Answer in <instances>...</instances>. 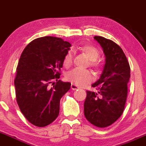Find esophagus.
<instances>
[{
    "label": "esophagus",
    "instance_id": "obj_1",
    "mask_svg": "<svg viewBox=\"0 0 146 146\" xmlns=\"http://www.w3.org/2000/svg\"><path fill=\"white\" fill-rule=\"evenodd\" d=\"M71 88L72 90H76V89H78V88H79V87L78 86H76L75 84H71Z\"/></svg>",
    "mask_w": 146,
    "mask_h": 146
}]
</instances>
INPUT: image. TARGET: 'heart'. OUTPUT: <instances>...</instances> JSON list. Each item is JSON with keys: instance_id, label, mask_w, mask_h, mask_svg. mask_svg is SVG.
<instances>
[{"instance_id": "b5f03b06", "label": "heart", "mask_w": 146, "mask_h": 146, "mask_svg": "<svg viewBox=\"0 0 146 146\" xmlns=\"http://www.w3.org/2000/svg\"><path fill=\"white\" fill-rule=\"evenodd\" d=\"M80 50L90 60V65L93 68H100V64L97 60L100 57V51L98 48L92 45H84V46L80 47ZM72 59H73V56H72L71 52H67L63 59L64 66L65 67H68L71 66ZM65 78L67 81L71 82V83L78 85V86H85V85L91 82L93 77L92 73L88 70L74 68L66 73L65 75Z\"/></svg>"}]
</instances>
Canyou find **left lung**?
<instances>
[{"label":"left lung","mask_w":146,"mask_h":146,"mask_svg":"<svg viewBox=\"0 0 146 146\" xmlns=\"http://www.w3.org/2000/svg\"><path fill=\"white\" fill-rule=\"evenodd\" d=\"M106 56L102 74L92 85L98 93L86 90L84 112L86 119L95 126L105 128L113 124L123 113L128 95L130 67L123 50L118 44L102 36H95Z\"/></svg>","instance_id":"obj_1"}]
</instances>
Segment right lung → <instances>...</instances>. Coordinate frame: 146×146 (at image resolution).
<instances>
[{
	"label": "right lung",
	"mask_w": 146,
	"mask_h": 146,
	"mask_svg": "<svg viewBox=\"0 0 146 146\" xmlns=\"http://www.w3.org/2000/svg\"><path fill=\"white\" fill-rule=\"evenodd\" d=\"M71 46L60 38L44 36L31 41L22 53L14 79L16 102L36 126H46L59 115L60 100L71 88L70 82L58 80Z\"/></svg>",
	"instance_id": "add662e5"
}]
</instances>
